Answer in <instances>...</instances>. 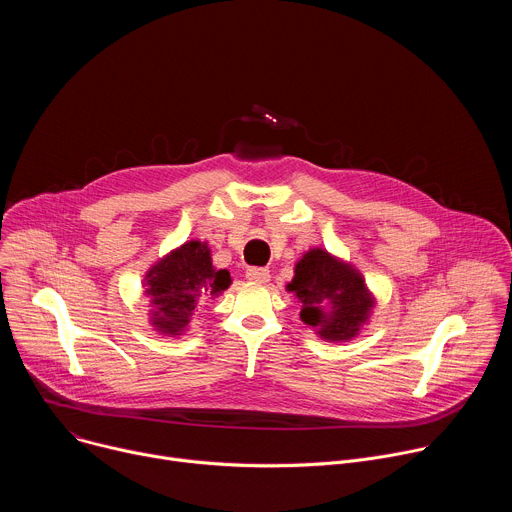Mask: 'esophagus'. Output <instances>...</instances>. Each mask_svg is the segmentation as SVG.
<instances>
[{"label": "esophagus", "instance_id": "obj_1", "mask_svg": "<svg viewBox=\"0 0 512 512\" xmlns=\"http://www.w3.org/2000/svg\"><path fill=\"white\" fill-rule=\"evenodd\" d=\"M247 279L251 281H257V283H267L269 281V269L267 267H249L245 271Z\"/></svg>", "mask_w": 512, "mask_h": 512}]
</instances>
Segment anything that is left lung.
<instances>
[{"label": "left lung", "instance_id": "left-lung-1", "mask_svg": "<svg viewBox=\"0 0 512 512\" xmlns=\"http://www.w3.org/2000/svg\"><path fill=\"white\" fill-rule=\"evenodd\" d=\"M287 289L302 304L300 318L326 340L354 338L373 308L360 273L322 249H312L298 261Z\"/></svg>", "mask_w": 512, "mask_h": 512}]
</instances>
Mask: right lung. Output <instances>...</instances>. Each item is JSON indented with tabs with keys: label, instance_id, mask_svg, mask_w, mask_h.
Returning <instances> with one entry per match:
<instances>
[{
	"label": "right lung",
	"instance_id": "obj_1",
	"mask_svg": "<svg viewBox=\"0 0 512 512\" xmlns=\"http://www.w3.org/2000/svg\"><path fill=\"white\" fill-rule=\"evenodd\" d=\"M148 296H152L154 326L164 334H178L192 320L196 302L216 296L231 285L227 269H214L206 243L188 241L156 263L148 275Z\"/></svg>",
	"mask_w": 512,
	"mask_h": 512
}]
</instances>
